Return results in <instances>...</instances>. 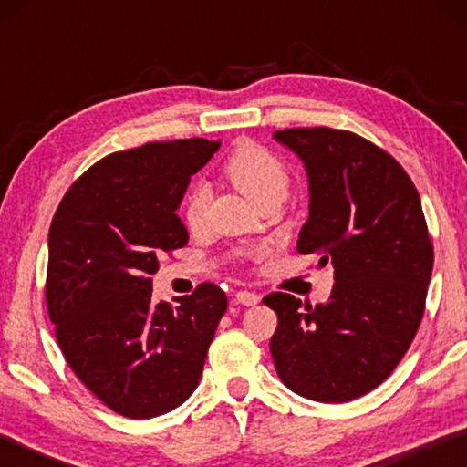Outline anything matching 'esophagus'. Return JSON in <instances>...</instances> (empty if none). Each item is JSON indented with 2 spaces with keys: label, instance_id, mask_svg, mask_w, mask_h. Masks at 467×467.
<instances>
[{
  "label": "esophagus",
  "instance_id": "34e87169",
  "mask_svg": "<svg viewBox=\"0 0 467 467\" xmlns=\"http://www.w3.org/2000/svg\"><path fill=\"white\" fill-rule=\"evenodd\" d=\"M259 295H255V292H249V290H241V292H236L234 295V300L239 305H243V306H253V305H257L259 303Z\"/></svg>",
  "mask_w": 467,
  "mask_h": 467
}]
</instances>
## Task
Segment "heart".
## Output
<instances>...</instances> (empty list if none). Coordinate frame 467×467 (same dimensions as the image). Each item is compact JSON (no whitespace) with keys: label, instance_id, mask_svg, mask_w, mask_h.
Here are the masks:
<instances>
[{"label":"heart","instance_id":"heart-1","mask_svg":"<svg viewBox=\"0 0 467 467\" xmlns=\"http://www.w3.org/2000/svg\"><path fill=\"white\" fill-rule=\"evenodd\" d=\"M224 177L249 197L251 202H264L274 193H286L288 189V171L284 162L270 150L243 141L236 146L224 162ZM205 208H208V193L203 187H192L183 200V218L185 224L197 231L205 220Z\"/></svg>","mask_w":467,"mask_h":467}]
</instances>
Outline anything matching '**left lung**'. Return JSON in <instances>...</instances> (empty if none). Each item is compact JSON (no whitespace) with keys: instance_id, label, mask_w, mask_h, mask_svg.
<instances>
[{"instance_id":"8db88e82","label":"left lung","mask_w":467,"mask_h":467,"mask_svg":"<svg viewBox=\"0 0 467 467\" xmlns=\"http://www.w3.org/2000/svg\"><path fill=\"white\" fill-rule=\"evenodd\" d=\"M305 162L309 220L296 251L334 265L326 305L272 292L270 350L282 383L303 398L342 404L375 389L404 358L420 326L432 243L412 179L391 154L352 131L274 133Z\"/></svg>"}]
</instances>
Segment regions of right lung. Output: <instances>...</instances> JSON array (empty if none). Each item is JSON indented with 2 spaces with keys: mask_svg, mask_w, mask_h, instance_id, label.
<instances>
[{
  "mask_svg": "<svg viewBox=\"0 0 467 467\" xmlns=\"http://www.w3.org/2000/svg\"><path fill=\"white\" fill-rule=\"evenodd\" d=\"M220 141H150L109 154L63 195L49 228L47 311L76 377L113 412L154 418L183 404L228 306L203 282L179 306L152 303L162 251L185 247L189 179Z\"/></svg>",
  "mask_w": 467,
  "mask_h": 467,
  "instance_id": "right-lung-1",
  "label": "right lung"
}]
</instances>
